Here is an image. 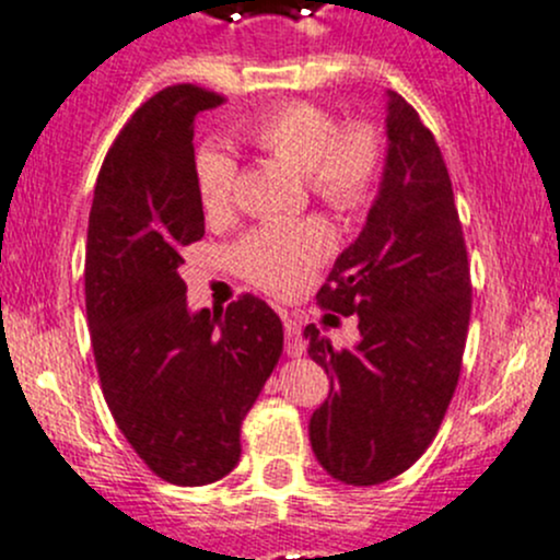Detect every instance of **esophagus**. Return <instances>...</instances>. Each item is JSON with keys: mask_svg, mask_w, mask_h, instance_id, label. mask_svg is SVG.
Here are the masks:
<instances>
[{"mask_svg": "<svg viewBox=\"0 0 560 560\" xmlns=\"http://www.w3.org/2000/svg\"><path fill=\"white\" fill-rule=\"evenodd\" d=\"M282 326H285V351H288V357H302V353H304V337H302V326H299V320L291 318V315H285Z\"/></svg>", "mask_w": 560, "mask_h": 560, "instance_id": "esophagus-1", "label": "esophagus"}]
</instances>
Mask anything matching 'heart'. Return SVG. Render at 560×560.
Masks as SVG:
<instances>
[{
	"label": "heart",
	"mask_w": 560,
	"mask_h": 560,
	"mask_svg": "<svg viewBox=\"0 0 560 560\" xmlns=\"http://www.w3.org/2000/svg\"><path fill=\"white\" fill-rule=\"evenodd\" d=\"M242 136L269 158L302 171L310 192L340 212H357L373 201L384 174V141L373 125L340 127L331 110L315 103H282L267 110ZM240 168L220 147H203L196 158V187L209 218L234 209ZM335 250V229L324 218L282 220L258 225L234 250L247 282L272 296L304 291Z\"/></svg>",
	"instance_id": "b5f03b06"
}]
</instances>
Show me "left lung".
Listing matches in <instances>:
<instances>
[{
  "mask_svg": "<svg viewBox=\"0 0 560 560\" xmlns=\"http://www.w3.org/2000/svg\"><path fill=\"white\" fill-rule=\"evenodd\" d=\"M386 165L362 234L320 285V307L359 315V342L335 348L304 326L329 397L310 444L329 476L368 487L424 455L455 395L470 318V272L444 154L413 105L386 92ZM326 318L337 315L326 313Z\"/></svg>",
  "mask_w": 560,
  "mask_h": 560,
  "instance_id": "left-lung-1",
  "label": "left lung"
}]
</instances>
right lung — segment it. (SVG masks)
Masks as SVG:
<instances>
[{
    "mask_svg": "<svg viewBox=\"0 0 560 560\" xmlns=\"http://www.w3.org/2000/svg\"><path fill=\"white\" fill-rule=\"evenodd\" d=\"M223 103L176 84L149 97L108 149L86 234V320L100 386L152 474L198 487L240 463L242 419L282 353V324L245 293L187 310L182 250L203 236L192 125Z\"/></svg>",
    "mask_w": 560,
    "mask_h": 560,
    "instance_id": "1",
    "label": "right lung"
}]
</instances>
